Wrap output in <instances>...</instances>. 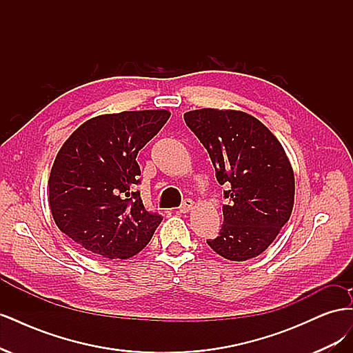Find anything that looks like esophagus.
I'll return each mask as SVG.
<instances>
[{
    "instance_id": "1",
    "label": "esophagus",
    "mask_w": 353,
    "mask_h": 353,
    "mask_svg": "<svg viewBox=\"0 0 353 353\" xmlns=\"http://www.w3.org/2000/svg\"><path fill=\"white\" fill-rule=\"evenodd\" d=\"M193 206H194V201L191 200V199H185L183 203H181L179 212L181 213H187V212H190L191 209H193Z\"/></svg>"
}]
</instances>
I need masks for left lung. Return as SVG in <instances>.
Returning a JSON list of instances; mask_svg holds the SVG:
<instances>
[{"label":"left lung","mask_w":353,"mask_h":353,"mask_svg":"<svg viewBox=\"0 0 353 353\" xmlns=\"http://www.w3.org/2000/svg\"><path fill=\"white\" fill-rule=\"evenodd\" d=\"M184 121L208 150L218 183L225 185L223 223L208 244L230 261L256 258L293 210L294 175L283 145L244 112L200 109L185 113Z\"/></svg>","instance_id":"8db88e82"}]
</instances>
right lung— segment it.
<instances>
[{
	"instance_id": "add662e5",
	"label": "right lung",
	"mask_w": 353,
	"mask_h": 353,
	"mask_svg": "<svg viewBox=\"0 0 353 353\" xmlns=\"http://www.w3.org/2000/svg\"><path fill=\"white\" fill-rule=\"evenodd\" d=\"M168 110L101 114L82 123L51 168L48 197L61 232L94 256L128 259L152 240L162 215L148 212L135 187L137 154L162 130Z\"/></svg>"
}]
</instances>
